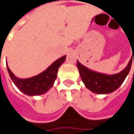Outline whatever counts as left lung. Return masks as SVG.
Here are the masks:
<instances>
[{
    "label": "left lung",
    "mask_w": 134,
    "mask_h": 134,
    "mask_svg": "<svg viewBox=\"0 0 134 134\" xmlns=\"http://www.w3.org/2000/svg\"><path fill=\"white\" fill-rule=\"evenodd\" d=\"M133 63H134V54ZM133 58L130 60L127 66L118 74L112 75L104 74L93 71L81 64L78 60L76 66L80 77L87 89L97 94H108L118 89L124 83L125 78L130 72Z\"/></svg>",
    "instance_id": "8db88e82"
}]
</instances>
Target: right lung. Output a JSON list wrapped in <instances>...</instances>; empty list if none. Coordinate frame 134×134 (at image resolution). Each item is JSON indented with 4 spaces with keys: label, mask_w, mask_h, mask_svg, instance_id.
Returning <instances> with one entry per match:
<instances>
[{
    "label": "right lung",
    "mask_w": 134,
    "mask_h": 134,
    "mask_svg": "<svg viewBox=\"0 0 134 134\" xmlns=\"http://www.w3.org/2000/svg\"><path fill=\"white\" fill-rule=\"evenodd\" d=\"M65 59L66 55L55 60L42 73L27 79H20L16 77L8 66H7V68L12 81L22 92L31 96H39L47 92L53 86L57 78L58 69Z\"/></svg>",
    "instance_id": "right-lung-1"
}]
</instances>
